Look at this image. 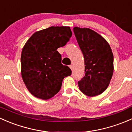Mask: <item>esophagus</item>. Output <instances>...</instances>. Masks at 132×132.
<instances>
[{"mask_svg":"<svg viewBox=\"0 0 132 132\" xmlns=\"http://www.w3.org/2000/svg\"><path fill=\"white\" fill-rule=\"evenodd\" d=\"M69 67L70 68V69H71L72 70H73V68H74V66L72 65H69Z\"/></svg>","mask_w":132,"mask_h":132,"instance_id":"34e87169","label":"esophagus"}]
</instances>
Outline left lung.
Listing matches in <instances>:
<instances>
[{
    "label": "left lung",
    "instance_id": "obj_1",
    "mask_svg": "<svg viewBox=\"0 0 132 132\" xmlns=\"http://www.w3.org/2000/svg\"><path fill=\"white\" fill-rule=\"evenodd\" d=\"M85 59V76L78 81L82 93L88 96L100 95L107 89L114 70V57L107 40L88 28H73Z\"/></svg>",
    "mask_w": 132,
    "mask_h": 132
}]
</instances>
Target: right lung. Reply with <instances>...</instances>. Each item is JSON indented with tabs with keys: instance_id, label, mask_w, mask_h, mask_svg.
Masks as SVG:
<instances>
[{
	"instance_id": "add662e5",
	"label": "right lung",
	"mask_w": 132,
	"mask_h": 132,
	"mask_svg": "<svg viewBox=\"0 0 132 132\" xmlns=\"http://www.w3.org/2000/svg\"><path fill=\"white\" fill-rule=\"evenodd\" d=\"M69 27H51L35 32L22 49L21 77L31 94L47 100L60 89L63 78L71 75L68 66L62 64L57 49L71 37Z\"/></svg>"
}]
</instances>
